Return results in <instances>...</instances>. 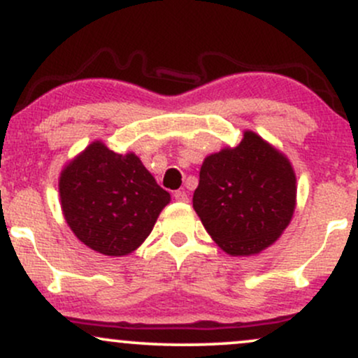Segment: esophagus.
Here are the masks:
<instances>
[{
    "mask_svg": "<svg viewBox=\"0 0 358 358\" xmlns=\"http://www.w3.org/2000/svg\"><path fill=\"white\" fill-rule=\"evenodd\" d=\"M173 196H175L176 202H188L187 192H183V190H176V192L173 193Z\"/></svg>",
    "mask_w": 358,
    "mask_h": 358,
    "instance_id": "1",
    "label": "esophagus"
}]
</instances>
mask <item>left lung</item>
I'll return each mask as SVG.
<instances>
[{"label": "left lung", "mask_w": 358, "mask_h": 358, "mask_svg": "<svg viewBox=\"0 0 358 358\" xmlns=\"http://www.w3.org/2000/svg\"><path fill=\"white\" fill-rule=\"evenodd\" d=\"M296 188L289 158L245 129L237 146L205 156L193 208L225 254L250 257L286 231L296 208Z\"/></svg>", "instance_id": "8db88e82"}]
</instances>
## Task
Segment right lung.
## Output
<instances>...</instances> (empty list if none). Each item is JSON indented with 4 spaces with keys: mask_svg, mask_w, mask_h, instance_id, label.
<instances>
[{
    "mask_svg": "<svg viewBox=\"0 0 358 358\" xmlns=\"http://www.w3.org/2000/svg\"><path fill=\"white\" fill-rule=\"evenodd\" d=\"M59 193L73 236L108 257L134 252L171 200L136 153H116L101 139L65 163Z\"/></svg>",
    "mask_w": 358,
    "mask_h": 358,
    "instance_id": "1",
    "label": "right lung"
}]
</instances>
